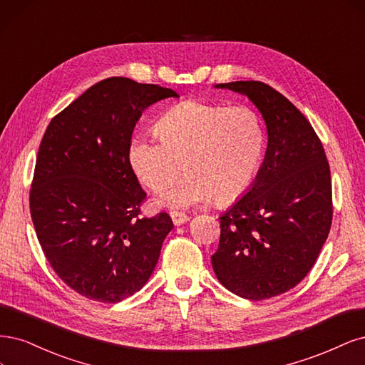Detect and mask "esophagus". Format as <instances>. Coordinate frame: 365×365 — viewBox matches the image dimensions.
I'll list each match as a JSON object with an SVG mask.
<instances>
[{"label":"esophagus","instance_id":"obj_1","mask_svg":"<svg viewBox=\"0 0 365 365\" xmlns=\"http://www.w3.org/2000/svg\"><path fill=\"white\" fill-rule=\"evenodd\" d=\"M171 220L174 222V226H182V225H185L186 221H190V217L185 215L183 212H179V210H173Z\"/></svg>","mask_w":365,"mask_h":365}]
</instances>
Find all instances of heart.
Masks as SVG:
<instances>
[{
  "label": "heart",
  "instance_id": "obj_1",
  "mask_svg": "<svg viewBox=\"0 0 365 365\" xmlns=\"http://www.w3.org/2000/svg\"><path fill=\"white\" fill-rule=\"evenodd\" d=\"M158 138L138 136L128 148L136 178L151 191H162L185 171V179L160 194L171 207H190L217 200L230 203L250 190L259 173L265 130L249 106L185 101L156 124Z\"/></svg>",
  "mask_w": 365,
  "mask_h": 365
}]
</instances>
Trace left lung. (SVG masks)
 <instances>
[{
  "instance_id": "obj_1",
  "label": "left lung",
  "mask_w": 365,
  "mask_h": 365,
  "mask_svg": "<svg viewBox=\"0 0 365 365\" xmlns=\"http://www.w3.org/2000/svg\"><path fill=\"white\" fill-rule=\"evenodd\" d=\"M249 98L268 145L252 187L220 217L217 279L249 300L272 299L309 273L332 225L331 170L319 136L288 98L262 81L215 85Z\"/></svg>"
}]
</instances>
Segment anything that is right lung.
<instances>
[{"mask_svg":"<svg viewBox=\"0 0 365 365\" xmlns=\"http://www.w3.org/2000/svg\"><path fill=\"white\" fill-rule=\"evenodd\" d=\"M173 89L110 77L57 113L38 151L30 212L45 257L86 299L116 303L143 288L173 229L143 218L145 192L128 162L133 128Z\"/></svg>","mask_w":365,"mask_h":365,"instance_id":"add662e5","label":"right lung"}]
</instances>
